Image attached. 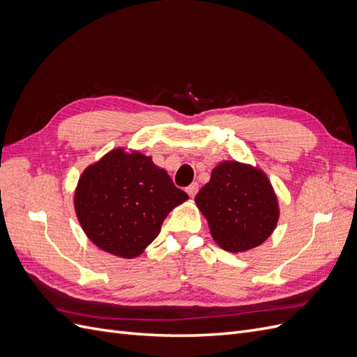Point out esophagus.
<instances>
[{
    "label": "esophagus",
    "instance_id": "obj_1",
    "mask_svg": "<svg viewBox=\"0 0 357 357\" xmlns=\"http://www.w3.org/2000/svg\"><path fill=\"white\" fill-rule=\"evenodd\" d=\"M186 192H188V195H189L190 198L195 197L197 192H198V183H192V185H189V186L186 188Z\"/></svg>",
    "mask_w": 357,
    "mask_h": 357
}]
</instances>
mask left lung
<instances>
[{"label": "left lung", "mask_w": 357, "mask_h": 357, "mask_svg": "<svg viewBox=\"0 0 357 357\" xmlns=\"http://www.w3.org/2000/svg\"><path fill=\"white\" fill-rule=\"evenodd\" d=\"M195 204L208 223L213 240L229 253H244L274 232L280 205L265 172L238 160H222Z\"/></svg>", "instance_id": "left-lung-1"}]
</instances>
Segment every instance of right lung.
Returning a JSON list of instances; mask_svg holds the SVG:
<instances>
[{
    "mask_svg": "<svg viewBox=\"0 0 357 357\" xmlns=\"http://www.w3.org/2000/svg\"><path fill=\"white\" fill-rule=\"evenodd\" d=\"M188 199L152 156L116 147L84 168L74 190V210L96 247L134 259L159 235L169 211Z\"/></svg>",
    "mask_w": 357,
    "mask_h": 357,
    "instance_id": "1",
    "label": "right lung"
}]
</instances>
